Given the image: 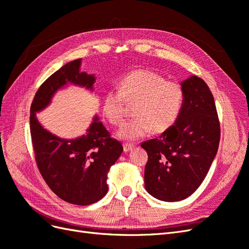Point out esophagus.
<instances>
[{
  "label": "esophagus",
  "mask_w": 249,
  "mask_h": 249,
  "mask_svg": "<svg viewBox=\"0 0 249 249\" xmlns=\"http://www.w3.org/2000/svg\"><path fill=\"white\" fill-rule=\"evenodd\" d=\"M135 147V145L133 144V143H124V150L125 153L130 152L131 149H133Z\"/></svg>",
  "instance_id": "1"
}]
</instances>
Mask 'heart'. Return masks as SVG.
<instances>
[{
    "instance_id": "b5f03b06",
    "label": "heart",
    "mask_w": 249,
    "mask_h": 249,
    "mask_svg": "<svg viewBox=\"0 0 249 249\" xmlns=\"http://www.w3.org/2000/svg\"><path fill=\"white\" fill-rule=\"evenodd\" d=\"M184 90L178 83L166 81L161 74L137 70L125 74L118 83V90H108L103 99V112L113 125L124 119V102L134 103L129 122L120 127L124 139L136 140L152 131L163 133L177 123L184 106Z\"/></svg>"
}]
</instances>
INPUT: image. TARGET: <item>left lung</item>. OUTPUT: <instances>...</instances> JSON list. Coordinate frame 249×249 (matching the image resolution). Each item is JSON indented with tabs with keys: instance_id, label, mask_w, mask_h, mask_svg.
<instances>
[{
	"instance_id": "obj_1",
	"label": "left lung",
	"mask_w": 249,
	"mask_h": 249,
	"mask_svg": "<svg viewBox=\"0 0 249 249\" xmlns=\"http://www.w3.org/2000/svg\"><path fill=\"white\" fill-rule=\"evenodd\" d=\"M184 106L170 129L141 143L148 156L146 191L164 201H178L195 192L217 154L220 123L212 92L202 79L182 83Z\"/></svg>"
}]
</instances>
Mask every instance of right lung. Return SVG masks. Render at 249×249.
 Listing matches in <instances>:
<instances>
[{
	"label": "right lung",
	"instance_id": "add662e5",
	"mask_svg": "<svg viewBox=\"0 0 249 249\" xmlns=\"http://www.w3.org/2000/svg\"><path fill=\"white\" fill-rule=\"evenodd\" d=\"M80 65L81 59L69 62L40 85L30 108V132L37 167L50 189L67 202L87 206L107 194L108 172L123 153L122 143L96 116L86 135L71 140L51 134L36 117L67 82L92 89L94 76L80 72Z\"/></svg>",
	"mask_w": 249,
	"mask_h": 249
}]
</instances>
